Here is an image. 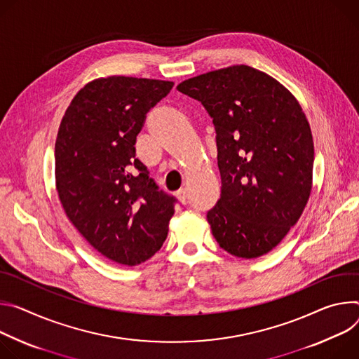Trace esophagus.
<instances>
[{"mask_svg": "<svg viewBox=\"0 0 359 359\" xmlns=\"http://www.w3.org/2000/svg\"><path fill=\"white\" fill-rule=\"evenodd\" d=\"M177 198L182 203V204H187V198H188V194H187V189L185 188H181L177 191Z\"/></svg>", "mask_w": 359, "mask_h": 359, "instance_id": "obj_1", "label": "esophagus"}]
</instances>
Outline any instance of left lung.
<instances>
[{
    "instance_id": "1",
    "label": "left lung",
    "mask_w": 359,
    "mask_h": 359,
    "mask_svg": "<svg viewBox=\"0 0 359 359\" xmlns=\"http://www.w3.org/2000/svg\"><path fill=\"white\" fill-rule=\"evenodd\" d=\"M178 91L201 101L217 133L221 198L208 211L228 254H268L294 226L312 188L313 141L297 98L271 75L231 65L185 79Z\"/></svg>"
}]
</instances>
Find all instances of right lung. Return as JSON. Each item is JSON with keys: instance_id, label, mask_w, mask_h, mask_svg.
Returning a JSON list of instances; mask_svg holds the SVG:
<instances>
[{"instance_id": "add662e5", "label": "right lung", "mask_w": 359, "mask_h": 359, "mask_svg": "<svg viewBox=\"0 0 359 359\" xmlns=\"http://www.w3.org/2000/svg\"><path fill=\"white\" fill-rule=\"evenodd\" d=\"M172 81L111 75L84 86L68 105L55 141L62 208L105 258L134 266L163 247L175 198L158 191L135 156L147 112Z\"/></svg>"}]
</instances>
